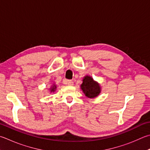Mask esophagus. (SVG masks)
I'll return each mask as SVG.
<instances>
[{
    "mask_svg": "<svg viewBox=\"0 0 150 150\" xmlns=\"http://www.w3.org/2000/svg\"><path fill=\"white\" fill-rule=\"evenodd\" d=\"M64 83L65 84H67L69 86H72L73 85V82L71 80H64Z\"/></svg>",
    "mask_w": 150,
    "mask_h": 150,
    "instance_id": "1",
    "label": "esophagus"
}]
</instances>
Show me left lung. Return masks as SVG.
Segmentation results:
<instances>
[{
	"mask_svg": "<svg viewBox=\"0 0 150 150\" xmlns=\"http://www.w3.org/2000/svg\"><path fill=\"white\" fill-rule=\"evenodd\" d=\"M81 89L88 98L96 97L100 92V85L90 76L84 77L83 83L81 84Z\"/></svg>",
	"mask_w": 150,
	"mask_h": 150,
	"instance_id": "obj_1",
	"label": "left lung"
}]
</instances>
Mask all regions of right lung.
<instances>
[{"mask_svg": "<svg viewBox=\"0 0 150 150\" xmlns=\"http://www.w3.org/2000/svg\"><path fill=\"white\" fill-rule=\"evenodd\" d=\"M56 86L55 85H54V86L52 87V88H50V89H51V92H52V91H54V90L56 89Z\"/></svg>", "mask_w": 150, "mask_h": 150, "instance_id": "1", "label": "right lung"}]
</instances>
